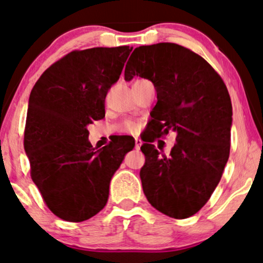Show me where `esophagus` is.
<instances>
[{
    "label": "esophagus",
    "mask_w": 263,
    "mask_h": 263,
    "mask_svg": "<svg viewBox=\"0 0 263 263\" xmlns=\"http://www.w3.org/2000/svg\"><path fill=\"white\" fill-rule=\"evenodd\" d=\"M142 143H143V142H142L140 138H136V149H140Z\"/></svg>",
    "instance_id": "obj_1"
}]
</instances>
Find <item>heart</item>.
<instances>
[{
  "label": "heart",
  "mask_w": 263,
  "mask_h": 263,
  "mask_svg": "<svg viewBox=\"0 0 263 263\" xmlns=\"http://www.w3.org/2000/svg\"><path fill=\"white\" fill-rule=\"evenodd\" d=\"M121 129L125 132H131L132 134V132H136V129H137V125L132 121H126L122 123Z\"/></svg>",
  "instance_id": "b5f03b06"
}]
</instances>
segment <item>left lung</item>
Here are the masks:
<instances>
[{
    "label": "left lung",
    "instance_id": "1",
    "mask_svg": "<svg viewBox=\"0 0 263 263\" xmlns=\"http://www.w3.org/2000/svg\"><path fill=\"white\" fill-rule=\"evenodd\" d=\"M136 76L149 80L157 90L151 112L154 135L176 134L169 156L154 144L141 147L145 156L140 173L143 192L156 210L185 219L207 203L229 158V93L210 63L178 44L136 47L126 65L125 81Z\"/></svg>",
    "mask_w": 263,
    "mask_h": 263
}]
</instances>
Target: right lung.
I'll use <instances>...</instances> for the list:
<instances>
[{
    "label": "right lung",
    "mask_w": 263,
    "mask_h": 263,
    "mask_svg": "<svg viewBox=\"0 0 263 263\" xmlns=\"http://www.w3.org/2000/svg\"><path fill=\"white\" fill-rule=\"evenodd\" d=\"M131 51L128 46L72 51L31 89L24 132L30 175L49 210L63 220L83 222L105 207L111 178L134 149L127 137L100 149L88 141V125L105 116V97Z\"/></svg>",
    "instance_id": "right-lung-1"
}]
</instances>
